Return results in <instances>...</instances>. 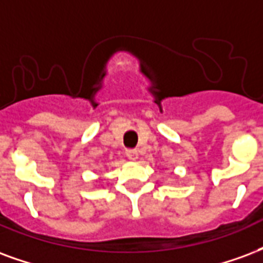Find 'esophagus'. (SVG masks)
<instances>
[{"mask_svg":"<svg viewBox=\"0 0 263 263\" xmlns=\"http://www.w3.org/2000/svg\"><path fill=\"white\" fill-rule=\"evenodd\" d=\"M125 155L129 160H137L138 156H139V155H138V151H135V149H128V151L125 152Z\"/></svg>","mask_w":263,"mask_h":263,"instance_id":"obj_1","label":"esophagus"}]
</instances>
